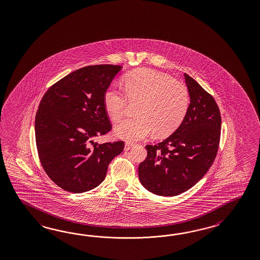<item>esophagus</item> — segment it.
Wrapping results in <instances>:
<instances>
[{
	"label": "esophagus",
	"instance_id": "obj_1",
	"mask_svg": "<svg viewBox=\"0 0 260 260\" xmlns=\"http://www.w3.org/2000/svg\"><path fill=\"white\" fill-rule=\"evenodd\" d=\"M133 147L134 144L127 142V143H125V146H124V150H125V151H129V150H131Z\"/></svg>",
	"mask_w": 260,
	"mask_h": 260
}]
</instances>
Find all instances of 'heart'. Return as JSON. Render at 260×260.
<instances>
[{"mask_svg":"<svg viewBox=\"0 0 260 260\" xmlns=\"http://www.w3.org/2000/svg\"><path fill=\"white\" fill-rule=\"evenodd\" d=\"M124 93L114 84L104 92V106L113 121L126 112L128 102L139 104L135 119H127L115 127V135L127 141H138L154 131L167 137L181 125L187 114L190 96L187 87L163 73L139 69L123 79Z\"/></svg>","mask_w":260,"mask_h":260,"instance_id":"obj_1","label":"heart"}]
</instances>
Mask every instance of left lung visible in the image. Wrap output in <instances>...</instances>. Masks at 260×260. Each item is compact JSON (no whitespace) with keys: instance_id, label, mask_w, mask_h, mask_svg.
Returning <instances> with one entry per match:
<instances>
[{"instance_id":"1","label":"left lung","mask_w":260,"mask_h":260,"mask_svg":"<svg viewBox=\"0 0 260 260\" xmlns=\"http://www.w3.org/2000/svg\"><path fill=\"white\" fill-rule=\"evenodd\" d=\"M190 104L181 125L156 145L139 167V181L151 193L174 197L203 178L217 154L221 115L213 97L184 74Z\"/></svg>"}]
</instances>
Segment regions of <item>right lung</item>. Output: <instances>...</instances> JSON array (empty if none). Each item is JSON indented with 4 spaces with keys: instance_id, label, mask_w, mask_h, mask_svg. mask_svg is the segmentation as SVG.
I'll list each match as a JSON object with an SVG mask.
<instances>
[{
    "instance_id": "right-lung-1",
    "label": "right lung",
    "mask_w": 260,
    "mask_h": 260,
    "mask_svg": "<svg viewBox=\"0 0 260 260\" xmlns=\"http://www.w3.org/2000/svg\"><path fill=\"white\" fill-rule=\"evenodd\" d=\"M122 67L90 66L70 73L44 94L36 116V140L43 169L71 193H84L105 180L123 141L97 144L111 130L104 92Z\"/></svg>"
}]
</instances>
